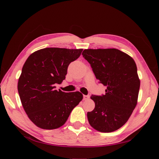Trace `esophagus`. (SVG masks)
<instances>
[{
	"label": "esophagus",
	"instance_id": "esophagus-1",
	"mask_svg": "<svg viewBox=\"0 0 159 159\" xmlns=\"http://www.w3.org/2000/svg\"><path fill=\"white\" fill-rule=\"evenodd\" d=\"M89 98H90L89 95H83V99H84V100H87V99H88Z\"/></svg>",
	"mask_w": 159,
	"mask_h": 159
}]
</instances>
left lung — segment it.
<instances>
[{"mask_svg": "<svg viewBox=\"0 0 159 159\" xmlns=\"http://www.w3.org/2000/svg\"><path fill=\"white\" fill-rule=\"evenodd\" d=\"M82 55L96 79L107 87L105 95L90 97L95 107L88 112V122L99 132H114L128 121L138 103L140 80L136 64L115 48L85 49Z\"/></svg>", "mask_w": 159, "mask_h": 159, "instance_id": "1", "label": "left lung"}]
</instances>
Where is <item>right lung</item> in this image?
I'll return each mask as SVG.
<instances>
[{
	"mask_svg": "<svg viewBox=\"0 0 159 159\" xmlns=\"http://www.w3.org/2000/svg\"><path fill=\"white\" fill-rule=\"evenodd\" d=\"M83 49L46 48L36 51L26 60L17 89L26 114L37 127L53 130L62 126L83 99L79 91L64 93L55 84L65 79L69 64Z\"/></svg>",
	"mask_w": 159,
	"mask_h": 159,
	"instance_id": "obj_1",
	"label": "right lung"
}]
</instances>
